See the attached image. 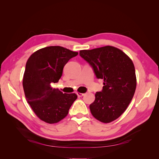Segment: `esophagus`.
<instances>
[{"instance_id": "34e87169", "label": "esophagus", "mask_w": 159, "mask_h": 159, "mask_svg": "<svg viewBox=\"0 0 159 159\" xmlns=\"http://www.w3.org/2000/svg\"><path fill=\"white\" fill-rule=\"evenodd\" d=\"M76 94L78 95V96L79 98H80V97H82V96L84 95V93H79V92H77Z\"/></svg>"}]
</instances>
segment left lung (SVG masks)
Masks as SVG:
<instances>
[{"instance_id": "obj_1", "label": "left lung", "mask_w": 159, "mask_h": 159, "mask_svg": "<svg viewBox=\"0 0 159 159\" xmlns=\"http://www.w3.org/2000/svg\"><path fill=\"white\" fill-rule=\"evenodd\" d=\"M80 56L92 68L96 78L104 81L102 91L95 93V101L89 105L91 114L105 123L117 119L127 108L136 89L132 60L110 46L80 50Z\"/></svg>"}]
</instances>
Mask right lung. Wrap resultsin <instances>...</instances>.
<instances>
[{
    "label": "right lung",
    "mask_w": 159,
    "mask_h": 159,
    "mask_svg": "<svg viewBox=\"0 0 159 159\" xmlns=\"http://www.w3.org/2000/svg\"><path fill=\"white\" fill-rule=\"evenodd\" d=\"M78 54V52L56 46L38 50L28 58L23 88L28 103L42 121L50 124L59 122L67 116L78 98L75 93H63L50 85L58 82L64 66Z\"/></svg>",
    "instance_id": "obj_1"
}]
</instances>
